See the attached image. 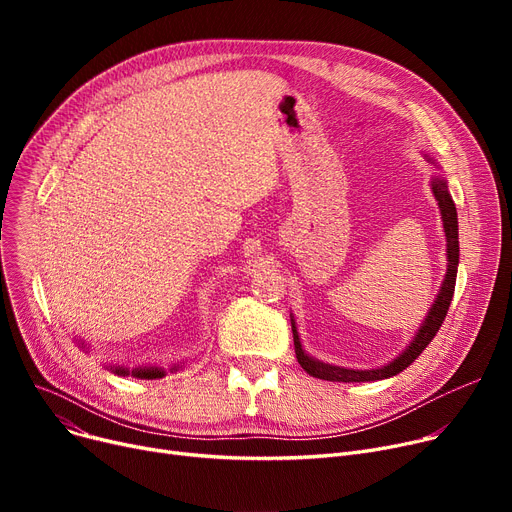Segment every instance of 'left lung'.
I'll use <instances>...</instances> for the list:
<instances>
[{
	"label": "left lung",
	"mask_w": 512,
	"mask_h": 512,
	"mask_svg": "<svg viewBox=\"0 0 512 512\" xmlns=\"http://www.w3.org/2000/svg\"><path fill=\"white\" fill-rule=\"evenodd\" d=\"M432 191L438 201L440 213H442V222H444V232H446V276L442 282V288L438 292V299L434 301L432 309L425 315V321L421 324L419 332L415 334L413 342L402 351L394 361H390L384 367L378 369H346V367H336L321 363L313 357H309L303 346L301 338L297 332V326H294V319H290L292 324V338H294V353H297V361L301 367L313 375L317 380H328V382H375V380H386L392 378V375L400 373L402 369H407L423 351L425 346L434 340L438 334L440 326L444 324V317L448 313L452 294H454V284H456V267H459V220H456V207L454 201L448 193V184L444 178L436 176L432 178Z\"/></svg>",
	"instance_id": "8db88e82"
}]
</instances>
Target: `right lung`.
I'll list each match as a JSON object with an SVG mask.
<instances>
[{
  "label": "right lung",
  "instance_id": "add662e5",
  "mask_svg": "<svg viewBox=\"0 0 512 512\" xmlns=\"http://www.w3.org/2000/svg\"><path fill=\"white\" fill-rule=\"evenodd\" d=\"M176 369L178 367L174 365L172 371H176ZM114 373H118V375H134V378H141V380H155V378H164V375H166V371L161 369V367H137V369H132V371H128L126 367H116Z\"/></svg>",
  "mask_w": 512,
  "mask_h": 512
}]
</instances>
